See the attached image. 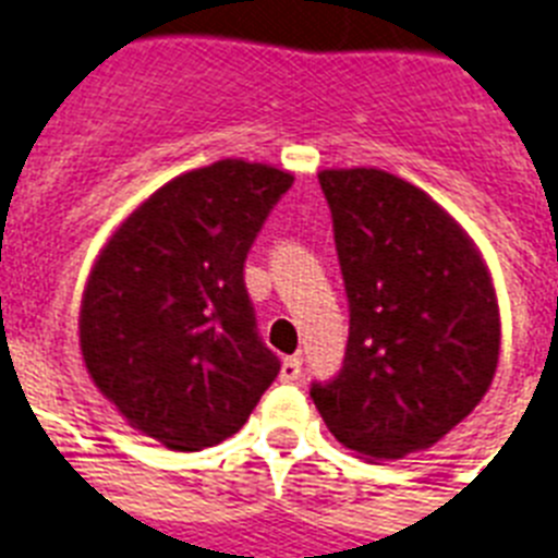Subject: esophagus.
<instances>
[{"label": "esophagus", "instance_id": "esophagus-1", "mask_svg": "<svg viewBox=\"0 0 558 558\" xmlns=\"http://www.w3.org/2000/svg\"><path fill=\"white\" fill-rule=\"evenodd\" d=\"M301 369H303V357L301 355H292L283 361V366H280V381H298L301 378Z\"/></svg>", "mask_w": 558, "mask_h": 558}]
</instances>
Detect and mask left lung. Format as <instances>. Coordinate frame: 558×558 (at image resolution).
Here are the masks:
<instances>
[{
    "label": "left lung",
    "mask_w": 558,
    "mask_h": 558,
    "mask_svg": "<svg viewBox=\"0 0 558 558\" xmlns=\"http://www.w3.org/2000/svg\"><path fill=\"white\" fill-rule=\"evenodd\" d=\"M350 298L341 373L312 384L326 427L364 459L429 450L468 418L499 366V301L470 234L418 185L324 169Z\"/></svg>",
    "instance_id": "8db88e82"
}]
</instances>
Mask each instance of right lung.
I'll use <instances>...</instances> for the list:
<instances>
[{
  "label": "right lung",
  "instance_id": "add662e5",
  "mask_svg": "<svg viewBox=\"0 0 558 558\" xmlns=\"http://www.w3.org/2000/svg\"><path fill=\"white\" fill-rule=\"evenodd\" d=\"M294 177L217 160L160 185L90 266L80 350L97 389L143 436L194 452L234 436L278 378L243 264Z\"/></svg>",
  "mask_w": 558,
  "mask_h": 558
}]
</instances>
